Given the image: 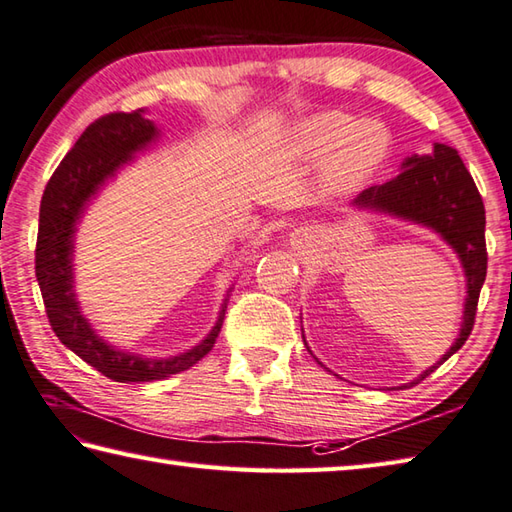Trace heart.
<instances>
[{
    "label": "heart",
    "instance_id": "obj_1",
    "mask_svg": "<svg viewBox=\"0 0 512 512\" xmlns=\"http://www.w3.org/2000/svg\"><path fill=\"white\" fill-rule=\"evenodd\" d=\"M290 155L299 162L324 164V184L333 193L362 186L384 164L390 133L384 124L359 122L342 110H326L306 117L288 137Z\"/></svg>",
    "mask_w": 512,
    "mask_h": 512
}]
</instances>
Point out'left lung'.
Instances as JSON below:
<instances>
[{
	"instance_id": "8db88e82",
	"label": "left lung",
	"mask_w": 512,
	"mask_h": 512,
	"mask_svg": "<svg viewBox=\"0 0 512 512\" xmlns=\"http://www.w3.org/2000/svg\"><path fill=\"white\" fill-rule=\"evenodd\" d=\"M350 206L359 210H373V213H382L402 219V222L430 228L455 250L459 262H462L468 295L464 302L459 337L435 366H430L408 384L415 386L433 373L435 368L442 366L450 355H455L466 344L470 330H473L479 290L484 286L488 264L484 239L486 210L482 195H479L473 177H470L462 157L457 155V150L446 144H435L430 155L406 157L402 164V173L386 184L362 190Z\"/></svg>"
}]
</instances>
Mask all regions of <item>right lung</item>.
Wrapping results in <instances>:
<instances>
[{"label":"right lung","instance_id":"right-lung-1","mask_svg":"<svg viewBox=\"0 0 512 512\" xmlns=\"http://www.w3.org/2000/svg\"><path fill=\"white\" fill-rule=\"evenodd\" d=\"M159 139V128L146 119V110L110 113L90 124L70 153L48 179L39 206V230L35 248V275L42 290L48 322L66 348L84 359L113 382H157L195 366L210 353L222 330L228 295L213 330L186 353L173 357H142L110 346L95 333L79 308L75 295V233L88 204L108 179L117 175ZM230 293V290H228Z\"/></svg>","mask_w":512,"mask_h":512}]
</instances>
